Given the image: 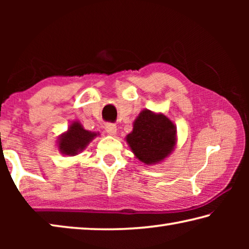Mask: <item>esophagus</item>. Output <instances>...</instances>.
Returning <instances> with one entry per match:
<instances>
[{"mask_svg":"<svg viewBox=\"0 0 249 249\" xmlns=\"http://www.w3.org/2000/svg\"><path fill=\"white\" fill-rule=\"evenodd\" d=\"M105 130H107V133H108L109 135H115L116 134V125L115 124H112V123H108L105 125Z\"/></svg>","mask_w":249,"mask_h":249,"instance_id":"1","label":"esophagus"}]
</instances>
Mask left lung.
<instances>
[{"instance_id": "left-lung-1", "label": "left lung", "mask_w": 249, "mask_h": 249, "mask_svg": "<svg viewBox=\"0 0 249 249\" xmlns=\"http://www.w3.org/2000/svg\"><path fill=\"white\" fill-rule=\"evenodd\" d=\"M126 141L136 157L150 165L161 161L174 149L176 128L165 115L145 109L134 122L133 132Z\"/></svg>"}]
</instances>
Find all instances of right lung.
Returning <instances> with one entry per match:
<instances>
[{
    "label": "right lung",
    "mask_w": 249,
    "mask_h": 249,
    "mask_svg": "<svg viewBox=\"0 0 249 249\" xmlns=\"http://www.w3.org/2000/svg\"><path fill=\"white\" fill-rule=\"evenodd\" d=\"M94 136H96L95 133L88 132L81 124L74 122L70 125L68 132L60 137L59 148L62 154L74 156L86 148Z\"/></svg>",
    "instance_id": "1"
}]
</instances>
